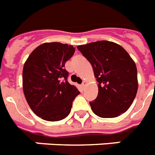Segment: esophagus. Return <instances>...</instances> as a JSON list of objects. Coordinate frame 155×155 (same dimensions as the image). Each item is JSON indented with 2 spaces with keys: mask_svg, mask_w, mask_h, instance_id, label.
I'll use <instances>...</instances> for the list:
<instances>
[{
  "mask_svg": "<svg viewBox=\"0 0 155 155\" xmlns=\"http://www.w3.org/2000/svg\"><path fill=\"white\" fill-rule=\"evenodd\" d=\"M85 85H86V81H83L82 84H81V86H82L83 88H84V87L85 86Z\"/></svg>",
  "mask_w": 155,
  "mask_h": 155,
  "instance_id": "1",
  "label": "esophagus"
}]
</instances>
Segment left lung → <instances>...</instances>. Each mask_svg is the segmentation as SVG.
<instances>
[{
    "label": "left lung",
    "mask_w": 155,
    "mask_h": 155,
    "mask_svg": "<svg viewBox=\"0 0 155 155\" xmlns=\"http://www.w3.org/2000/svg\"><path fill=\"white\" fill-rule=\"evenodd\" d=\"M91 63L98 82V95L89 102L101 118H113L131 105L138 89L137 68L121 46L102 40L78 47Z\"/></svg>",
    "instance_id": "obj_1"
}]
</instances>
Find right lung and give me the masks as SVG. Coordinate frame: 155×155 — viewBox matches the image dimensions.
<instances>
[{"label": "right lung", "mask_w": 155, "mask_h": 155, "mask_svg": "<svg viewBox=\"0 0 155 155\" xmlns=\"http://www.w3.org/2000/svg\"><path fill=\"white\" fill-rule=\"evenodd\" d=\"M75 48L61 43H46L31 52L23 69V89L34 113L47 121H58L70 114L80 92L70 85L65 64Z\"/></svg>", "instance_id": "1"}]
</instances>
